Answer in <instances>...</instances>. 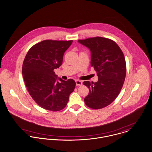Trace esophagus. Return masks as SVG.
<instances>
[{
    "instance_id": "obj_1",
    "label": "esophagus",
    "mask_w": 152,
    "mask_h": 152,
    "mask_svg": "<svg viewBox=\"0 0 152 152\" xmlns=\"http://www.w3.org/2000/svg\"><path fill=\"white\" fill-rule=\"evenodd\" d=\"M76 82V86H82V82L80 80H75Z\"/></svg>"
}]
</instances>
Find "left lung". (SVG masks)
<instances>
[{"mask_svg":"<svg viewBox=\"0 0 152 152\" xmlns=\"http://www.w3.org/2000/svg\"><path fill=\"white\" fill-rule=\"evenodd\" d=\"M91 51V66L98 77V82L85 81L90 93L84 98L88 107L98 109L110 104L117 98L126 75L124 54L113 40L102 37L79 40Z\"/></svg>","mask_w":152,"mask_h":152,"instance_id":"1","label":"left lung"}]
</instances>
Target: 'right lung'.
<instances>
[{
  "label": "right lung",
  "mask_w": 152,
  "mask_h": 152,
  "mask_svg": "<svg viewBox=\"0 0 152 152\" xmlns=\"http://www.w3.org/2000/svg\"><path fill=\"white\" fill-rule=\"evenodd\" d=\"M72 42L43 40L31 47L24 59L22 72L27 90L37 105L46 110L63 109L74 91V80L65 81L54 72L62 65Z\"/></svg>",
  "instance_id": "right-lung-1"
}]
</instances>
